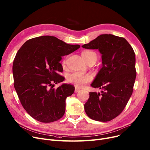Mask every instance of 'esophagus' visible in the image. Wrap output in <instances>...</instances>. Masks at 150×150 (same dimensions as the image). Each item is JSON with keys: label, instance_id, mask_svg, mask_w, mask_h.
Masks as SVG:
<instances>
[{"label": "esophagus", "instance_id": "obj_1", "mask_svg": "<svg viewBox=\"0 0 150 150\" xmlns=\"http://www.w3.org/2000/svg\"><path fill=\"white\" fill-rule=\"evenodd\" d=\"M80 90V89L78 88H75V93H78V92H79V91Z\"/></svg>", "mask_w": 150, "mask_h": 150}]
</instances>
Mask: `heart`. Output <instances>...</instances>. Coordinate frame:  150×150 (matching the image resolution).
<instances>
[{"mask_svg": "<svg viewBox=\"0 0 150 150\" xmlns=\"http://www.w3.org/2000/svg\"><path fill=\"white\" fill-rule=\"evenodd\" d=\"M82 56L83 59L86 62H88L90 60H93L95 62L97 59V56L96 53L93 51H86L82 53ZM66 61H64V63ZM67 81L69 83H72L76 86H82L84 84H85L93 80V77L90 74H83L81 72H78L75 71L70 74L67 78Z\"/></svg>", "mask_w": 150, "mask_h": 150, "instance_id": "obj_1", "label": "heart"}]
</instances>
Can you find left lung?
Masks as SVG:
<instances>
[{
	"label": "left lung",
	"instance_id": "obj_1",
	"mask_svg": "<svg viewBox=\"0 0 150 150\" xmlns=\"http://www.w3.org/2000/svg\"><path fill=\"white\" fill-rule=\"evenodd\" d=\"M83 48L98 49L102 67L91 86L102 89L89 93L84 110L91 119L106 122L118 116L131 97L136 78L135 56L125 38L102 34Z\"/></svg>",
	"mask_w": 150,
	"mask_h": 150
}]
</instances>
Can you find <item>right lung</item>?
<instances>
[{
    "label": "right lung",
    "mask_w": 150,
    "mask_h": 150,
    "mask_svg": "<svg viewBox=\"0 0 150 150\" xmlns=\"http://www.w3.org/2000/svg\"><path fill=\"white\" fill-rule=\"evenodd\" d=\"M80 47L45 35L29 39L17 52L13 64L14 86L23 108L34 119L51 122L64 115L66 99L75 88L62 84L55 89L54 83L64 80L58 74L63 70L62 56Z\"/></svg>",
    "instance_id": "1"
}]
</instances>
